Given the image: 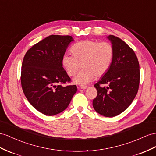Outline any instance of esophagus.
Listing matches in <instances>:
<instances>
[{
	"mask_svg": "<svg viewBox=\"0 0 156 156\" xmlns=\"http://www.w3.org/2000/svg\"><path fill=\"white\" fill-rule=\"evenodd\" d=\"M80 88L82 89V90H86L87 88V86H80Z\"/></svg>",
	"mask_w": 156,
	"mask_h": 156,
	"instance_id": "1",
	"label": "esophagus"
}]
</instances>
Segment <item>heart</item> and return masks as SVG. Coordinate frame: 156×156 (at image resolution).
<instances>
[{"instance_id":"heart-1","label":"heart","mask_w":156,"mask_h":156,"mask_svg":"<svg viewBox=\"0 0 156 156\" xmlns=\"http://www.w3.org/2000/svg\"><path fill=\"white\" fill-rule=\"evenodd\" d=\"M72 54L62 56V65L70 76L76 74L82 65L83 69L73 79L76 84L84 86L94 78L104 75L113 61L114 49L109 42L94 40L79 41L71 48Z\"/></svg>"}]
</instances>
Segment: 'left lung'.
Instances as JSON below:
<instances>
[{
    "instance_id": "8db88e82",
    "label": "left lung",
    "mask_w": 156,
    "mask_h": 156,
    "mask_svg": "<svg viewBox=\"0 0 156 156\" xmlns=\"http://www.w3.org/2000/svg\"><path fill=\"white\" fill-rule=\"evenodd\" d=\"M107 38L113 47L114 55L109 70L94 85L98 95L93 107L99 114L113 117L126 110L136 95L140 66L134 51L125 41L111 35Z\"/></svg>"
}]
</instances>
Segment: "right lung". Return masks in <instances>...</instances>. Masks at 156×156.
I'll use <instances>...</instances> for the list:
<instances>
[{"label":"right lung","mask_w":156,"mask_h":156,"mask_svg":"<svg viewBox=\"0 0 156 156\" xmlns=\"http://www.w3.org/2000/svg\"><path fill=\"white\" fill-rule=\"evenodd\" d=\"M74 39L70 35H49L27 51L23 59L21 83L27 100L39 112L53 116L65 110L77 91L70 81L62 58Z\"/></svg>","instance_id":"1"}]
</instances>
